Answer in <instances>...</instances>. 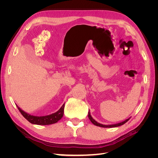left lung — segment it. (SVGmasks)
Here are the masks:
<instances>
[{
	"label": "left lung",
	"instance_id": "obj_1",
	"mask_svg": "<svg viewBox=\"0 0 158 158\" xmlns=\"http://www.w3.org/2000/svg\"><path fill=\"white\" fill-rule=\"evenodd\" d=\"M88 117H89V120L91 121V122H92V123L94 124V125H95V126L100 127H103V128H113V127H119V126H121V125H124V124H125V123H126L129 120V119L131 118V117H130V118H128L126 119L125 121H124L121 122V123H119L114 124V125H102V124L99 123H98L96 121H95L94 119L92 118V115H91L89 111V112H88Z\"/></svg>",
	"mask_w": 158,
	"mask_h": 158
}]
</instances>
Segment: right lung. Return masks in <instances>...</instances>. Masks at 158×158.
<instances>
[{
	"instance_id": "right-lung-1",
	"label": "right lung",
	"mask_w": 158,
	"mask_h": 158,
	"mask_svg": "<svg viewBox=\"0 0 158 158\" xmlns=\"http://www.w3.org/2000/svg\"><path fill=\"white\" fill-rule=\"evenodd\" d=\"M17 107L21 114L23 116V117L27 119L31 124L38 125H51V124L57 123L63 117L64 114V103L59 109V111H57L54 113L49 114V115L45 116H33L29 113H27L26 112L23 111L18 106Z\"/></svg>"
}]
</instances>
